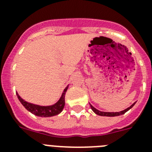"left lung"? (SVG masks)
<instances>
[{
    "label": "left lung",
    "instance_id": "1",
    "mask_svg": "<svg viewBox=\"0 0 152 152\" xmlns=\"http://www.w3.org/2000/svg\"><path fill=\"white\" fill-rule=\"evenodd\" d=\"M135 103H134L133 104H132V105L130 106L129 107H128V108L126 109V110H124L120 111V112H103V111L98 110L97 109H96L95 107H93L91 103H90V106H91V110H92L94 111L95 113L97 114V115H99V116H120V115H123V114H124L125 113H126L128 110H129L130 109H131L132 107L135 105Z\"/></svg>",
    "mask_w": 152,
    "mask_h": 152
}]
</instances>
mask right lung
<instances>
[{
  "label": "right lung",
  "mask_w": 152,
  "mask_h": 152,
  "mask_svg": "<svg viewBox=\"0 0 152 152\" xmlns=\"http://www.w3.org/2000/svg\"><path fill=\"white\" fill-rule=\"evenodd\" d=\"M68 88V85L64 89V91H63L59 100H58L55 104H52L50 106H40L34 104V103H29V102L24 100L23 98H21V96L18 94L17 92V96L20 102L22 103V105L31 113L34 114L37 116H40V117H51V116H54L59 114L63 110L64 104H65L64 96H65Z\"/></svg>",
  "instance_id": "1"
}]
</instances>
